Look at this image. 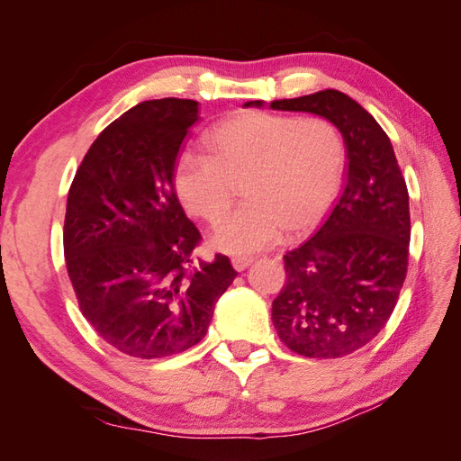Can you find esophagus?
<instances>
[{
	"label": "esophagus",
	"mask_w": 461,
	"mask_h": 461,
	"mask_svg": "<svg viewBox=\"0 0 461 461\" xmlns=\"http://www.w3.org/2000/svg\"><path fill=\"white\" fill-rule=\"evenodd\" d=\"M252 263H254L252 258H232V267H234L236 271H239V273L246 271Z\"/></svg>",
	"instance_id": "1"
}]
</instances>
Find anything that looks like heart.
<instances>
[{
    "instance_id": "heart-1",
    "label": "heart",
    "mask_w": 461,
    "mask_h": 461,
    "mask_svg": "<svg viewBox=\"0 0 461 461\" xmlns=\"http://www.w3.org/2000/svg\"><path fill=\"white\" fill-rule=\"evenodd\" d=\"M346 148L327 119L248 111L207 136V153L185 149L175 161L173 188L190 215L217 225L242 188L246 205L212 236L230 256H254L283 234L313 230L337 202Z\"/></svg>"
}]
</instances>
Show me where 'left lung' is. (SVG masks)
<instances>
[{
  "mask_svg": "<svg viewBox=\"0 0 461 461\" xmlns=\"http://www.w3.org/2000/svg\"><path fill=\"white\" fill-rule=\"evenodd\" d=\"M271 109L323 117L346 146L342 196L325 225L285 256L286 285L271 312L292 352L342 357L371 342L398 302L411 234L406 180L390 138L350 95L321 90L271 102Z\"/></svg>",
  "mask_w": 461,
  "mask_h": 461,
  "instance_id": "1",
  "label": "left lung"
}]
</instances>
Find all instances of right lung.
Returning a JSON list of instances; mask_svg holds the SVG:
<instances>
[{
	"label": "right lung",
	"instance_id": "1",
	"mask_svg": "<svg viewBox=\"0 0 461 461\" xmlns=\"http://www.w3.org/2000/svg\"><path fill=\"white\" fill-rule=\"evenodd\" d=\"M198 102L148 100L95 138L68 190L65 259L80 312L132 357L185 352L207 332L236 273L227 256L188 271L200 232L173 188Z\"/></svg>",
	"mask_w": 461,
	"mask_h": 461
}]
</instances>
